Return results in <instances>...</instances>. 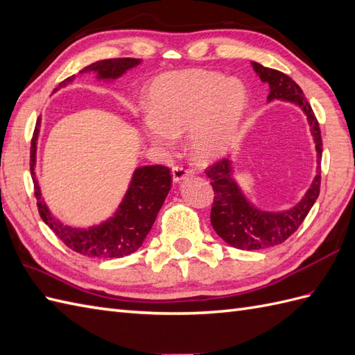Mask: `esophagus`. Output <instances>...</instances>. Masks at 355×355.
I'll list each match as a JSON object with an SVG mask.
<instances>
[{"mask_svg": "<svg viewBox=\"0 0 355 355\" xmlns=\"http://www.w3.org/2000/svg\"><path fill=\"white\" fill-rule=\"evenodd\" d=\"M171 175H173V182H175V184H179L180 180L185 179V178L189 175V171H188V170H185L184 167L176 166V167H173V168H171Z\"/></svg>", "mask_w": 355, "mask_h": 355, "instance_id": "esophagus-1", "label": "esophagus"}]
</instances>
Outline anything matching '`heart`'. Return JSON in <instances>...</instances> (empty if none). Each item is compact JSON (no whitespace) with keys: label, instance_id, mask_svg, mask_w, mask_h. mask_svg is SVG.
Wrapping results in <instances>:
<instances>
[{"label":"heart","instance_id":"1","mask_svg":"<svg viewBox=\"0 0 355 355\" xmlns=\"http://www.w3.org/2000/svg\"><path fill=\"white\" fill-rule=\"evenodd\" d=\"M141 129L159 149H173L185 131V148L197 162L221 158L233 143L247 107L244 85L209 71L162 73L146 87Z\"/></svg>","mask_w":355,"mask_h":355}]
</instances>
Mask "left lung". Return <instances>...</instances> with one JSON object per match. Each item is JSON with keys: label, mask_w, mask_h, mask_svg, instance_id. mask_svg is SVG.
Here are the masks:
<instances>
[{"label": "left lung", "mask_w": 355, "mask_h": 355, "mask_svg": "<svg viewBox=\"0 0 355 355\" xmlns=\"http://www.w3.org/2000/svg\"><path fill=\"white\" fill-rule=\"evenodd\" d=\"M256 75L262 83L270 85L268 102L280 99L291 102L302 110L310 126L316 149V176L301 200L286 211L270 212L254 206L244 196L243 189L233 178V166L229 158H223L206 168L214 188V205L211 209V224L217 235L232 247L239 250H262L284 243L312 209L321 188V158L322 138L321 129L300 85L275 69L252 63Z\"/></svg>", "instance_id": "1"}]
</instances>
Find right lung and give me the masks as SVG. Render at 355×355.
<instances>
[{
  "label": "right lung",
  "instance_id": "add662e5",
  "mask_svg": "<svg viewBox=\"0 0 355 355\" xmlns=\"http://www.w3.org/2000/svg\"><path fill=\"white\" fill-rule=\"evenodd\" d=\"M141 63L140 58H108L85 66L80 73H94L96 80L114 81ZM75 80V75L60 83V90ZM40 132V119L34 129L30 152V171L34 182V194L42 220L48 224L58 239L73 252L98 259H117L137 252L149 235L161 206L171 188L168 167L143 166L135 168L131 182L117 211L110 218L90 227H73L60 221L49 211L42 198L36 178V152Z\"/></svg>",
  "mask_w": 355,
  "mask_h": 355
}]
</instances>
